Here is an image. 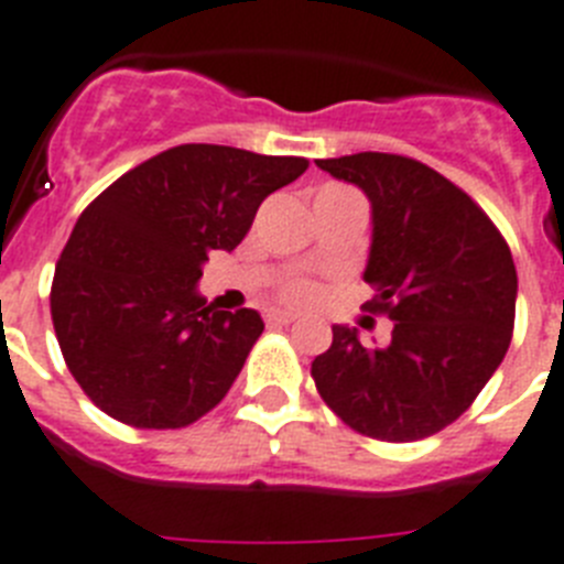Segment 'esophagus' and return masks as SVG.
Wrapping results in <instances>:
<instances>
[{"instance_id": "esophagus-1", "label": "esophagus", "mask_w": 564, "mask_h": 564, "mask_svg": "<svg viewBox=\"0 0 564 564\" xmlns=\"http://www.w3.org/2000/svg\"><path fill=\"white\" fill-rule=\"evenodd\" d=\"M291 322H296V316L293 314H282V311L268 314V325H291Z\"/></svg>"}]
</instances>
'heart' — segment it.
<instances>
[{
  "instance_id": "obj_1",
  "label": "heart",
  "mask_w": 564,
  "mask_h": 564,
  "mask_svg": "<svg viewBox=\"0 0 564 564\" xmlns=\"http://www.w3.org/2000/svg\"><path fill=\"white\" fill-rule=\"evenodd\" d=\"M322 191H341V185H328ZM276 300L291 307H311L322 300V285L316 279L288 276L276 285Z\"/></svg>"
}]
</instances>
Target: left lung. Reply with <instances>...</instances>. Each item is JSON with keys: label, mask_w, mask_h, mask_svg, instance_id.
I'll list each match as a JSON object with an SVG mask.
<instances>
[{"label": "left lung", "mask_w": 564, "mask_h": 564, "mask_svg": "<svg viewBox=\"0 0 564 564\" xmlns=\"http://www.w3.org/2000/svg\"><path fill=\"white\" fill-rule=\"evenodd\" d=\"M316 165L368 194L365 282L377 296L365 311L393 319L382 348L336 325L330 348L311 365L316 391L362 436L425 440L474 405L508 354L517 316L511 248L462 187L416 159L365 151Z\"/></svg>", "instance_id": "obj_1"}]
</instances>
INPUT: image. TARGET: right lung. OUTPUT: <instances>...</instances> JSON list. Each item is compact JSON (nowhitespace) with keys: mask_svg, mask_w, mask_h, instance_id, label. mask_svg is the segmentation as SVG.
<instances>
[{"mask_svg":"<svg viewBox=\"0 0 564 564\" xmlns=\"http://www.w3.org/2000/svg\"><path fill=\"white\" fill-rule=\"evenodd\" d=\"M305 171V156L176 144L82 210L53 271L51 319L99 411L173 431L223 402L264 325L250 307L205 305L202 262L242 242L264 196Z\"/></svg>","mask_w":564,"mask_h":564,"instance_id":"obj_1","label":"right lung"}]
</instances>
